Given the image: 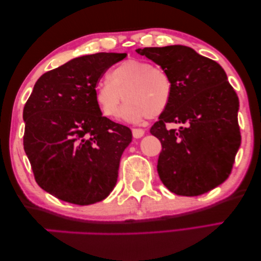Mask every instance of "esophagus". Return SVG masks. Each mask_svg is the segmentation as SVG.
I'll list each match as a JSON object with an SVG mask.
<instances>
[{"mask_svg":"<svg viewBox=\"0 0 261 261\" xmlns=\"http://www.w3.org/2000/svg\"><path fill=\"white\" fill-rule=\"evenodd\" d=\"M132 133H133V136L135 139H140L144 135V130L141 129V128H133V129H132Z\"/></svg>","mask_w":261,"mask_h":261,"instance_id":"obj_1","label":"esophagus"}]
</instances>
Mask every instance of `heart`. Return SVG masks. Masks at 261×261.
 I'll list each match as a JSON object with an SVG mask.
<instances>
[{
    "label": "heart",
    "instance_id": "heart-1",
    "mask_svg": "<svg viewBox=\"0 0 261 261\" xmlns=\"http://www.w3.org/2000/svg\"><path fill=\"white\" fill-rule=\"evenodd\" d=\"M110 79L99 80L95 98L102 114L114 118L123 99L120 118L128 122H141L156 118L170 105L173 83L163 68L139 59H128L115 66Z\"/></svg>",
    "mask_w": 261,
    "mask_h": 261
}]
</instances>
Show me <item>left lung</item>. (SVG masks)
I'll use <instances>...</instances> for the list:
<instances>
[{
	"label": "left lung",
	"instance_id": "left-lung-1",
	"mask_svg": "<svg viewBox=\"0 0 261 261\" xmlns=\"http://www.w3.org/2000/svg\"><path fill=\"white\" fill-rule=\"evenodd\" d=\"M170 75V105L150 133L162 143L157 171L177 195L207 193L227 180L241 146L237 93L219 63L191 47L172 45L136 49ZM169 123H184L169 130Z\"/></svg>",
	"mask_w": 261,
	"mask_h": 261
}]
</instances>
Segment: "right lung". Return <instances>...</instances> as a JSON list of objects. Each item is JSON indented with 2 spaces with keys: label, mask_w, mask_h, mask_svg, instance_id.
Returning a JSON list of instances; mask_svg holds the SVG:
<instances>
[{
  "label": "right lung",
  "mask_w": 261,
  "mask_h": 261,
  "mask_svg": "<svg viewBox=\"0 0 261 261\" xmlns=\"http://www.w3.org/2000/svg\"><path fill=\"white\" fill-rule=\"evenodd\" d=\"M126 53L75 58L41 75L24 106V150L42 190L80 206L112 192L121 155L132 142L128 127L102 117L95 87Z\"/></svg>",
  "instance_id": "obj_1"
}]
</instances>
